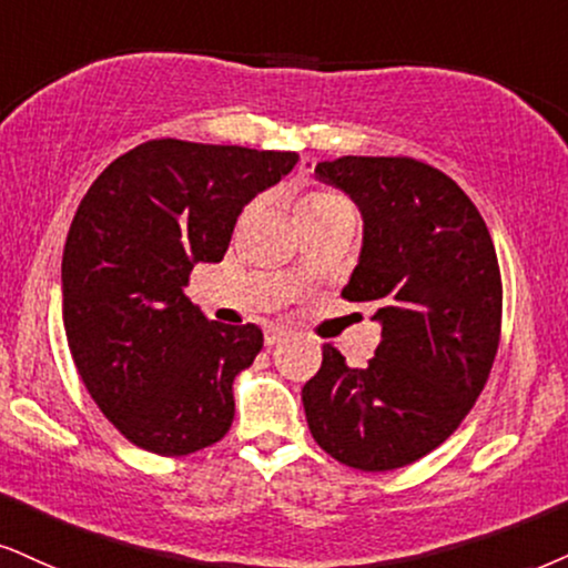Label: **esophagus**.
<instances>
[{"label":"esophagus","mask_w":568,"mask_h":568,"mask_svg":"<svg viewBox=\"0 0 568 568\" xmlns=\"http://www.w3.org/2000/svg\"><path fill=\"white\" fill-rule=\"evenodd\" d=\"M286 337H290V334H286L284 328H268V332H265V345L273 347L278 345V342H284Z\"/></svg>","instance_id":"esophagus-1"}]
</instances>
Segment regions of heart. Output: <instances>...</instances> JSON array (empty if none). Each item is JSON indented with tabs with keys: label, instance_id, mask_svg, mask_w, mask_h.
Listing matches in <instances>:
<instances>
[{
	"label": "heart",
	"instance_id": "b5f03b06",
	"mask_svg": "<svg viewBox=\"0 0 568 568\" xmlns=\"http://www.w3.org/2000/svg\"><path fill=\"white\" fill-rule=\"evenodd\" d=\"M297 223L303 231L321 226H355L353 202L334 189H313L297 200ZM292 278H297V273Z\"/></svg>",
	"mask_w": 568,
	"mask_h": 568
}]
</instances>
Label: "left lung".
<instances>
[{"label":"left lung","instance_id":"8db88e82","mask_svg":"<svg viewBox=\"0 0 568 568\" xmlns=\"http://www.w3.org/2000/svg\"><path fill=\"white\" fill-rule=\"evenodd\" d=\"M316 179L361 210V257L342 295L376 305L382 342L363 368L324 345L305 418L339 464L392 471L443 445L485 389L500 342L498 255L479 210L437 168L345 155L318 163Z\"/></svg>","mask_w":568,"mask_h":568}]
</instances>
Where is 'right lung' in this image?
Wrapping results in <instances>:
<instances>
[{
    "mask_svg": "<svg viewBox=\"0 0 568 568\" xmlns=\"http://www.w3.org/2000/svg\"><path fill=\"white\" fill-rule=\"evenodd\" d=\"M297 152L152 139L89 186L62 252V324L89 395L129 443L189 455L234 422V379L263 347L189 303L197 263H221L247 202Z\"/></svg>",
    "mask_w": 568,
    "mask_h": 568,
    "instance_id": "add662e5",
    "label": "right lung"
}]
</instances>
